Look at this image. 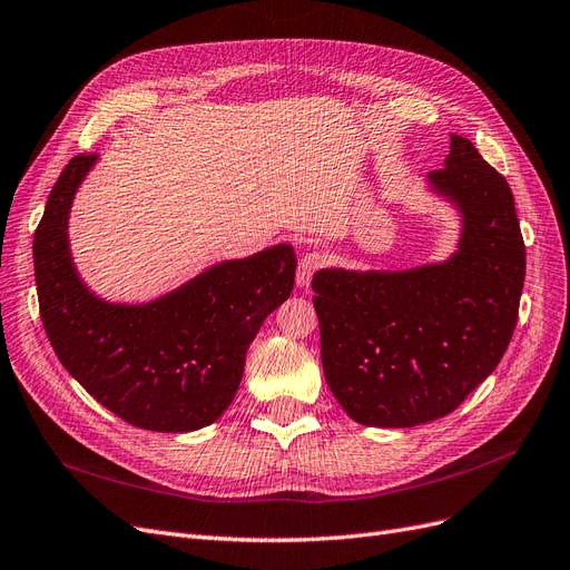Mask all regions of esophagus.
<instances>
[{
    "label": "esophagus",
    "instance_id": "esophagus-1",
    "mask_svg": "<svg viewBox=\"0 0 570 570\" xmlns=\"http://www.w3.org/2000/svg\"><path fill=\"white\" fill-rule=\"evenodd\" d=\"M322 265H324V256H322V253H317V250L305 253V256H303L301 263H298V274H296L298 286H301V288H307L309 282H312V274L317 272Z\"/></svg>",
    "mask_w": 570,
    "mask_h": 570
}]
</instances>
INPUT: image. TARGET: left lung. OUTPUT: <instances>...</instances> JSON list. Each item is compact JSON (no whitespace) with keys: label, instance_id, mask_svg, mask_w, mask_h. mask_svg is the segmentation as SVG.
I'll return each mask as SVG.
<instances>
[{"label":"left lung","instance_id":"1","mask_svg":"<svg viewBox=\"0 0 570 570\" xmlns=\"http://www.w3.org/2000/svg\"><path fill=\"white\" fill-rule=\"evenodd\" d=\"M428 187L460 216L446 261L324 267L312 279L326 383L360 425L415 428L449 415L495 371L517 326L525 248L508 180L453 134Z\"/></svg>","mask_w":570,"mask_h":570}]
</instances>
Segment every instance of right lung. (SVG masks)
Here are the masks:
<instances>
[{
    "mask_svg": "<svg viewBox=\"0 0 570 570\" xmlns=\"http://www.w3.org/2000/svg\"><path fill=\"white\" fill-rule=\"evenodd\" d=\"M96 155L70 159L35 232L39 312L60 364L129 425L195 432L227 411L246 350L296 282V253L274 244L223 261L147 303H110L83 284L70 248V210Z\"/></svg>",
    "mask_w": 570,
    "mask_h": 570,
    "instance_id": "right-lung-1",
    "label": "right lung"
}]
</instances>
